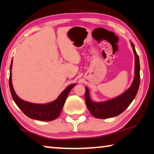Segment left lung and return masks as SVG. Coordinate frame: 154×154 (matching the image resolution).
<instances>
[{
	"mask_svg": "<svg viewBox=\"0 0 154 154\" xmlns=\"http://www.w3.org/2000/svg\"><path fill=\"white\" fill-rule=\"evenodd\" d=\"M135 55V76L131 86L119 97L105 102H94L91 100L88 88H85V100L91 114L96 118L107 119L119 115L128 108L135 99L140 86V60L134 44L131 42Z\"/></svg>",
	"mask_w": 154,
	"mask_h": 154,
	"instance_id": "1",
	"label": "left lung"
}]
</instances>
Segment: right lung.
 I'll return each instance as SVG.
<instances>
[{
    "label": "right lung",
    "mask_w": 154,
    "mask_h": 154,
    "mask_svg": "<svg viewBox=\"0 0 154 154\" xmlns=\"http://www.w3.org/2000/svg\"><path fill=\"white\" fill-rule=\"evenodd\" d=\"M12 60L10 64V79H9V85H10V92L12 99L17 105V106L21 109L26 115L33 119L40 120V121H52L55 119L60 114L62 109L63 108L64 102L66 97L75 85L72 84L69 85L63 92H62L58 98L54 101L46 104H37L30 102L25 101L20 99L15 93L12 83Z\"/></svg>",
    "instance_id": "add662e5"
}]
</instances>
